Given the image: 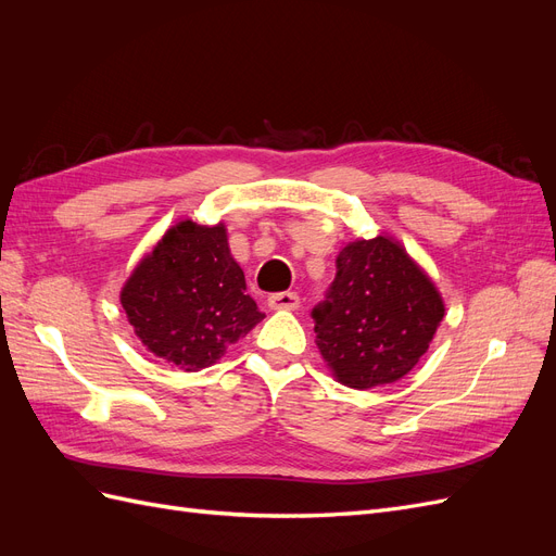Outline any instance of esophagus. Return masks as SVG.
Segmentation results:
<instances>
[{"label": "esophagus", "mask_w": 556, "mask_h": 556, "mask_svg": "<svg viewBox=\"0 0 556 556\" xmlns=\"http://www.w3.org/2000/svg\"><path fill=\"white\" fill-rule=\"evenodd\" d=\"M266 306L271 311H296L299 308V296L296 292H278L266 299Z\"/></svg>", "instance_id": "34e87169"}]
</instances>
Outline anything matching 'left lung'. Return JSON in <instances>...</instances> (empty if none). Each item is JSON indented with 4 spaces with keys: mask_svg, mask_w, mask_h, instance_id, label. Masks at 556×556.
Here are the masks:
<instances>
[{
    "mask_svg": "<svg viewBox=\"0 0 556 556\" xmlns=\"http://www.w3.org/2000/svg\"><path fill=\"white\" fill-rule=\"evenodd\" d=\"M443 315L445 301L429 274L380 231L341 248L329 299L313 311L315 345L336 382L371 390L413 371Z\"/></svg>",
    "mask_w": 556,
    "mask_h": 556,
    "instance_id": "obj_1",
    "label": "left lung"
}]
</instances>
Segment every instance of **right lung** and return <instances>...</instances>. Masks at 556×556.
<instances>
[{"label": "right lung", "instance_id": "add662e5", "mask_svg": "<svg viewBox=\"0 0 556 556\" xmlns=\"http://www.w3.org/2000/svg\"><path fill=\"white\" fill-rule=\"evenodd\" d=\"M121 304L150 355L182 371L215 364L264 319L245 294L225 223L199 225L192 217H178L134 266Z\"/></svg>", "mask_w": 556, "mask_h": 556}]
</instances>
